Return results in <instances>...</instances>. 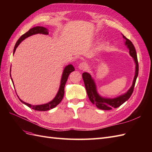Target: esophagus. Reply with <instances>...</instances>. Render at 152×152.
<instances>
[{
    "label": "esophagus",
    "instance_id": "obj_1",
    "mask_svg": "<svg viewBox=\"0 0 152 152\" xmlns=\"http://www.w3.org/2000/svg\"><path fill=\"white\" fill-rule=\"evenodd\" d=\"M87 68V64L85 62H82L79 65V68L82 70H86Z\"/></svg>",
    "mask_w": 152,
    "mask_h": 152
}]
</instances>
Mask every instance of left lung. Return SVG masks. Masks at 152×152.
I'll return each mask as SVG.
<instances>
[{"label": "left lung", "instance_id": "left-lung-1", "mask_svg": "<svg viewBox=\"0 0 152 152\" xmlns=\"http://www.w3.org/2000/svg\"><path fill=\"white\" fill-rule=\"evenodd\" d=\"M123 37L126 39V45H127V48L129 49V54L133 58V59H134L136 63V72L134 80H133V83L131 88L129 89L126 94L113 99H108L101 97L98 94L97 91H96V87L94 81L92 79L91 75L87 72L82 73V78H83L87 94L88 95L89 100L92 103L96 106V107L101 110H112L113 108L119 107L131 97V96L133 93V91H134L136 80L137 75H138L139 71V65L138 61H137L136 51L134 45H133L131 41L129 39H127L124 35H123Z\"/></svg>", "mask_w": 152, "mask_h": 152}]
</instances>
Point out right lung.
Returning a JSON list of instances; mask_svg holds the SVG:
<instances>
[{"label":"right lung","instance_id":"right-lung-1","mask_svg":"<svg viewBox=\"0 0 152 152\" xmlns=\"http://www.w3.org/2000/svg\"><path fill=\"white\" fill-rule=\"evenodd\" d=\"M37 34H45V35H48L49 32H48V30L46 28H45V27H43V26H35V27H34V28L30 29L28 31L26 32L25 34L22 35L20 37V38L18 40V41L15 44V48H14L13 53H15L17 47L18 46V45H19L21 42L22 40H23L25 39L28 37H30L32 35H35ZM74 70H75V68L72 65H68V66H66L65 68V69H64V70H63V72L60 87H59V91L56 96V97H55L51 101V102H50L49 103H48L46 104H44L31 105L30 104H28V103L23 102L21 99H20L19 98L20 100L23 103H24L26 106H28V107L32 108L33 110H37V111H47V110H49L54 107H56V106L61 102V100L63 98L64 93H65V90H64V89H65V84L67 81L68 77L69 75L70 74V73L73 72ZM10 76H11V71H10ZM11 80H12V78H11ZM12 82H13L12 80Z\"/></svg>","mask_w":152,"mask_h":152}]
</instances>
